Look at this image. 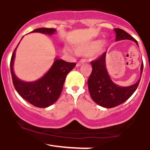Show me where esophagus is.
<instances>
[{
	"label": "esophagus",
	"mask_w": 150,
	"mask_h": 150,
	"mask_svg": "<svg viewBox=\"0 0 150 150\" xmlns=\"http://www.w3.org/2000/svg\"><path fill=\"white\" fill-rule=\"evenodd\" d=\"M83 62H84V61H83V60H81V61H79V62H78V63H77L76 67H80V66H81L82 64H83Z\"/></svg>",
	"instance_id": "obj_1"
}]
</instances>
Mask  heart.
<instances>
[{"label":"heart","instance_id":"obj_1","mask_svg":"<svg viewBox=\"0 0 150 150\" xmlns=\"http://www.w3.org/2000/svg\"><path fill=\"white\" fill-rule=\"evenodd\" d=\"M102 45L101 40H95V41L90 42L83 46L78 47L76 48V53L78 54L90 55L96 54L98 50L100 49Z\"/></svg>","mask_w":150,"mask_h":150}]
</instances>
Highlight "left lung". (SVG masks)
<instances>
[{"mask_svg":"<svg viewBox=\"0 0 150 150\" xmlns=\"http://www.w3.org/2000/svg\"><path fill=\"white\" fill-rule=\"evenodd\" d=\"M116 41L123 40H129L138 45L137 42L127 32L120 28H115ZM106 52H104L98 58L94 61H91L92 72L87 81L89 92L92 99L102 107L110 108L121 105L130 98L134 93L141 78L134 84L129 87H119L112 81L106 69L105 63ZM144 63L141 67V77L142 75Z\"/></svg>","mask_w":150,"mask_h":150,"instance_id":"1","label":"left lung"}]
</instances>
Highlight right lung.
Wrapping results in <instances>:
<instances>
[{"label": "right lung", "instance_id": "obj_1", "mask_svg": "<svg viewBox=\"0 0 150 150\" xmlns=\"http://www.w3.org/2000/svg\"><path fill=\"white\" fill-rule=\"evenodd\" d=\"M55 31L56 30L54 28H42L32 32L52 35ZM17 47L14 50L10 60V72L15 89L24 99L33 106L47 108L52 105L58 99L63 90L66 77L71 70L73 69L76 63H68L61 59L56 58L48 72L40 79L32 82L23 81L16 76L13 71V62Z\"/></svg>", "mask_w": 150, "mask_h": 150}]
</instances>
